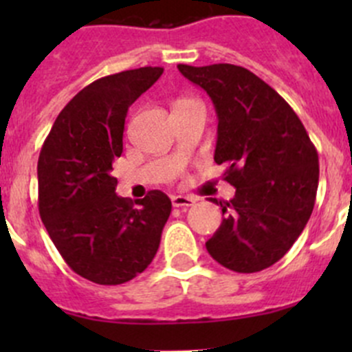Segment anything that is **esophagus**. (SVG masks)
I'll return each mask as SVG.
<instances>
[{
	"instance_id": "esophagus-1",
	"label": "esophagus",
	"mask_w": 352,
	"mask_h": 352,
	"mask_svg": "<svg viewBox=\"0 0 352 352\" xmlns=\"http://www.w3.org/2000/svg\"><path fill=\"white\" fill-rule=\"evenodd\" d=\"M197 199L192 196H172L173 208H189V206L196 204Z\"/></svg>"
}]
</instances>
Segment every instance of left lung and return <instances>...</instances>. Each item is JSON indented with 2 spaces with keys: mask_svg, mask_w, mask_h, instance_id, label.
<instances>
[{
  "mask_svg": "<svg viewBox=\"0 0 352 352\" xmlns=\"http://www.w3.org/2000/svg\"><path fill=\"white\" fill-rule=\"evenodd\" d=\"M180 73L211 97L218 113L214 162L236 189L221 206L209 255L235 272H258L285 257L310 219L318 153L289 104L252 71L235 65L187 66Z\"/></svg>",
  "mask_w": 352,
  "mask_h": 352,
  "instance_id": "1",
  "label": "left lung"
}]
</instances>
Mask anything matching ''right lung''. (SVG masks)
<instances>
[{"instance_id": "1", "label": "right lung", "mask_w": 352, "mask_h": 352, "mask_svg": "<svg viewBox=\"0 0 352 352\" xmlns=\"http://www.w3.org/2000/svg\"><path fill=\"white\" fill-rule=\"evenodd\" d=\"M140 67L94 81L58 116L37 163L38 212L66 264L104 286L131 281L151 264L172 201L150 190L138 206L116 194L127 110L162 76Z\"/></svg>"}]
</instances>
